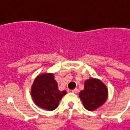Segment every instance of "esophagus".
<instances>
[{"instance_id": "esophagus-1", "label": "esophagus", "mask_w": 130, "mask_h": 130, "mask_svg": "<svg viewBox=\"0 0 130 130\" xmlns=\"http://www.w3.org/2000/svg\"><path fill=\"white\" fill-rule=\"evenodd\" d=\"M72 92L73 93H77L78 92V89H77V88H75V89H73Z\"/></svg>"}]
</instances>
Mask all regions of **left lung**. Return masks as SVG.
I'll return each instance as SVG.
<instances>
[{"mask_svg":"<svg viewBox=\"0 0 130 130\" xmlns=\"http://www.w3.org/2000/svg\"><path fill=\"white\" fill-rule=\"evenodd\" d=\"M79 95L85 109L94 111L107 100L108 91L102 81L91 78L85 81L84 89Z\"/></svg>","mask_w":130,"mask_h":130,"instance_id":"8db88e82","label":"left lung"}]
</instances>
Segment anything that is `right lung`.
Wrapping results in <instances>:
<instances>
[{
    "mask_svg": "<svg viewBox=\"0 0 130 130\" xmlns=\"http://www.w3.org/2000/svg\"><path fill=\"white\" fill-rule=\"evenodd\" d=\"M66 93V91L59 90L53 73L39 75L31 87V96L35 103L48 111L55 109L61 99Z\"/></svg>",
    "mask_w": 130,
    "mask_h": 130,
    "instance_id": "add662e5",
    "label": "right lung"
}]
</instances>
